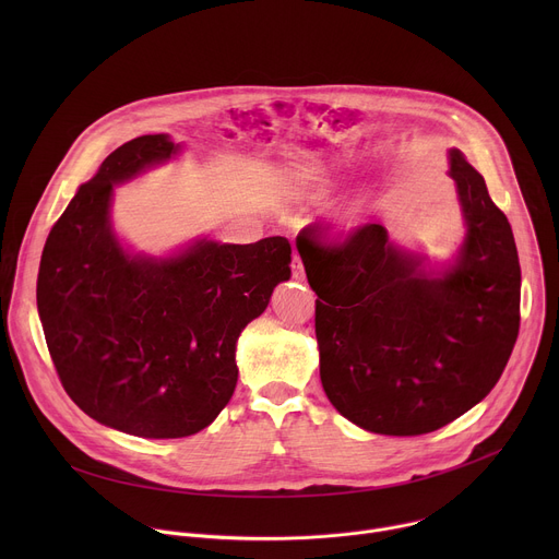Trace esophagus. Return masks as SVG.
<instances>
[{"label":"esophagus","mask_w":559,"mask_h":559,"mask_svg":"<svg viewBox=\"0 0 559 559\" xmlns=\"http://www.w3.org/2000/svg\"><path fill=\"white\" fill-rule=\"evenodd\" d=\"M292 278H294V281H305V267H302L300 257H294V259H292Z\"/></svg>","instance_id":"1"}]
</instances>
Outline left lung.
Masks as SVG:
<instances>
[{
  "mask_svg": "<svg viewBox=\"0 0 559 559\" xmlns=\"http://www.w3.org/2000/svg\"><path fill=\"white\" fill-rule=\"evenodd\" d=\"M466 236L453 265L391 246L367 223L345 241L307 225L296 248L316 298L321 380L330 403L382 436L436 431L500 380L520 332V261L504 212L460 150L449 152Z\"/></svg>",
  "mask_w": 559,
  "mask_h": 559,
  "instance_id": "obj_1",
  "label": "left lung"
}]
</instances>
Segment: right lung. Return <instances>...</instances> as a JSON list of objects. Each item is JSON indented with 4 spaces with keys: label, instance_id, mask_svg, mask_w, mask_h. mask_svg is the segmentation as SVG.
<instances>
[{
    "label": "right lung",
    "instance_id": "add662e5",
    "mask_svg": "<svg viewBox=\"0 0 559 559\" xmlns=\"http://www.w3.org/2000/svg\"><path fill=\"white\" fill-rule=\"evenodd\" d=\"M177 150L166 134H143L110 152L52 225L37 276L46 345L72 403L106 427L158 440L205 429L229 403L236 341L292 263L283 236L130 257L110 225L112 186Z\"/></svg>",
    "mask_w": 559,
    "mask_h": 559
}]
</instances>
